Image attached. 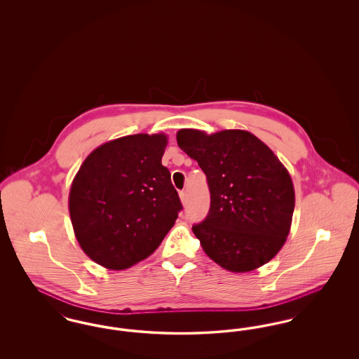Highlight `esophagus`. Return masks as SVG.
<instances>
[{
    "mask_svg": "<svg viewBox=\"0 0 359 359\" xmlns=\"http://www.w3.org/2000/svg\"><path fill=\"white\" fill-rule=\"evenodd\" d=\"M180 201H182V203L183 205H186L187 203V192L186 191H180Z\"/></svg>",
    "mask_w": 359,
    "mask_h": 359,
    "instance_id": "obj_1",
    "label": "esophagus"
}]
</instances>
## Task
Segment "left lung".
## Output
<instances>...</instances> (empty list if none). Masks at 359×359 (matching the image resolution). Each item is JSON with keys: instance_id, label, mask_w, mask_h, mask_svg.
<instances>
[{"instance_id": "obj_1", "label": "left lung", "mask_w": 359, "mask_h": 359, "mask_svg": "<svg viewBox=\"0 0 359 359\" xmlns=\"http://www.w3.org/2000/svg\"><path fill=\"white\" fill-rule=\"evenodd\" d=\"M176 140L210 188L208 214L192 226L205 255L237 273L271 261L287 241L294 208L292 179L277 156L239 129L214 135L180 129Z\"/></svg>"}]
</instances>
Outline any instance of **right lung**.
Instances as JSON below:
<instances>
[{"label":"right lung","mask_w":359,"mask_h":359,"mask_svg":"<svg viewBox=\"0 0 359 359\" xmlns=\"http://www.w3.org/2000/svg\"><path fill=\"white\" fill-rule=\"evenodd\" d=\"M167 136L133 135L86 157L69 189V208L82 250L122 271L151 256L183 208L161 164Z\"/></svg>","instance_id":"add662e5"}]
</instances>
